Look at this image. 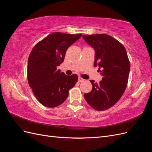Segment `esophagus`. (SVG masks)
<instances>
[{
    "mask_svg": "<svg viewBox=\"0 0 152 152\" xmlns=\"http://www.w3.org/2000/svg\"><path fill=\"white\" fill-rule=\"evenodd\" d=\"M79 80V82H84V79H82V77H79V80Z\"/></svg>",
    "mask_w": 152,
    "mask_h": 152,
    "instance_id": "esophagus-1",
    "label": "esophagus"
}]
</instances>
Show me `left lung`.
<instances>
[{"label": "left lung", "mask_w": 152, "mask_h": 152, "mask_svg": "<svg viewBox=\"0 0 152 152\" xmlns=\"http://www.w3.org/2000/svg\"><path fill=\"white\" fill-rule=\"evenodd\" d=\"M82 37L94 49V65L99 66L103 76L102 80L98 84L93 80H90L93 89L84 96L92 108L103 111L116 104L125 91L129 75L130 61L126 48L112 36L93 34Z\"/></svg>", "instance_id": "obj_1"}]
</instances>
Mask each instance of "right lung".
I'll return each mask as SVG.
<instances>
[{"label": "right lung", "instance_id": "1", "mask_svg": "<svg viewBox=\"0 0 152 152\" xmlns=\"http://www.w3.org/2000/svg\"><path fill=\"white\" fill-rule=\"evenodd\" d=\"M82 34L61 32L50 34L35 44L29 55L27 67L28 84L39 103L54 108L62 104L69 90L78 81V75H66L57 70L65 59L68 48Z\"/></svg>", "mask_w": 152, "mask_h": 152}]
</instances>
